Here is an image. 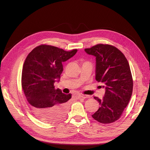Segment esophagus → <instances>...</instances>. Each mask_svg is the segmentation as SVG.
Here are the masks:
<instances>
[{
  "mask_svg": "<svg viewBox=\"0 0 150 150\" xmlns=\"http://www.w3.org/2000/svg\"><path fill=\"white\" fill-rule=\"evenodd\" d=\"M89 97H90V96H89L83 95V94H80V95L78 96V98H83V99L88 98H89Z\"/></svg>",
  "mask_w": 150,
  "mask_h": 150,
  "instance_id": "obj_1",
  "label": "esophagus"
}]
</instances>
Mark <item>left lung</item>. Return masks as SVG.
<instances>
[{
  "label": "left lung",
  "mask_w": 150,
  "mask_h": 150,
  "mask_svg": "<svg viewBox=\"0 0 150 150\" xmlns=\"http://www.w3.org/2000/svg\"><path fill=\"white\" fill-rule=\"evenodd\" d=\"M84 50L96 57V80L105 88L103 99L94 97L100 107L92 117L101 123H111L120 119L131 97L133 80L128 61L111 45L98 44Z\"/></svg>",
  "instance_id": "obj_1"
}]
</instances>
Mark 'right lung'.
<instances>
[{
	"mask_svg": "<svg viewBox=\"0 0 150 150\" xmlns=\"http://www.w3.org/2000/svg\"><path fill=\"white\" fill-rule=\"evenodd\" d=\"M77 50L65 51L42 44L27 55L22 68V88L30 110L39 119L47 123L59 121L67 115L72 94L55 89L54 83L60 78L62 63L72 58Z\"/></svg>",
	"mask_w": 150,
	"mask_h": 150,
	"instance_id": "right-lung-1",
	"label": "right lung"
}]
</instances>
